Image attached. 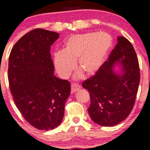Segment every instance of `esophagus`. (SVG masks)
I'll use <instances>...</instances> for the list:
<instances>
[{"label": "esophagus", "mask_w": 150, "mask_h": 150, "mask_svg": "<svg viewBox=\"0 0 150 150\" xmlns=\"http://www.w3.org/2000/svg\"><path fill=\"white\" fill-rule=\"evenodd\" d=\"M71 91H72L73 92L78 91L80 89H81V87H80V85H78V84H76V83L71 84Z\"/></svg>", "instance_id": "esophagus-1"}]
</instances>
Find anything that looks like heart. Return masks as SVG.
I'll return each mask as SVG.
<instances>
[{
	"label": "heart",
	"instance_id": "heart-1",
	"mask_svg": "<svg viewBox=\"0 0 150 150\" xmlns=\"http://www.w3.org/2000/svg\"><path fill=\"white\" fill-rule=\"evenodd\" d=\"M113 45L112 37L106 33H87L71 36L65 41L63 51L54 53L56 70L67 79L76 68L85 76L96 74L107 58Z\"/></svg>",
	"mask_w": 150,
	"mask_h": 150
}]
</instances>
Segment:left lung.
Wrapping results in <instances>:
<instances>
[{
    "instance_id": "left-lung-1",
    "label": "left lung",
    "mask_w": 150,
    "mask_h": 150,
    "mask_svg": "<svg viewBox=\"0 0 150 150\" xmlns=\"http://www.w3.org/2000/svg\"><path fill=\"white\" fill-rule=\"evenodd\" d=\"M139 81L136 52L126 38L119 36L108 60L82 85L89 92L91 120L102 126H113L126 120L134 106Z\"/></svg>"
}]
</instances>
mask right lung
<instances>
[{"label":"right lung","mask_w":150,"mask_h":150,"mask_svg":"<svg viewBox=\"0 0 150 150\" xmlns=\"http://www.w3.org/2000/svg\"><path fill=\"white\" fill-rule=\"evenodd\" d=\"M59 34L37 28L14 45L9 57L8 79L16 106L26 122L40 130L62 122L71 86L54 75L50 46Z\"/></svg>","instance_id":"1"}]
</instances>
